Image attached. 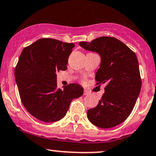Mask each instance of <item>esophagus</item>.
Returning <instances> with one entry per match:
<instances>
[{
	"label": "esophagus",
	"instance_id": "esophagus-1",
	"mask_svg": "<svg viewBox=\"0 0 156 156\" xmlns=\"http://www.w3.org/2000/svg\"><path fill=\"white\" fill-rule=\"evenodd\" d=\"M90 94V92L89 91H87V90H84V91H83V94L84 95H89Z\"/></svg>",
	"mask_w": 156,
	"mask_h": 156
}]
</instances>
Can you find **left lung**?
Here are the masks:
<instances>
[{
	"label": "left lung",
	"instance_id": "1",
	"mask_svg": "<svg viewBox=\"0 0 156 156\" xmlns=\"http://www.w3.org/2000/svg\"><path fill=\"white\" fill-rule=\"evenodd\" d=\"M79 44L100 55V67L95 77L96 85L107 83L97 106L87 111L88 119L102 129L121 124L132 112L141 90L136 54L113 37H99L91 42Z\"/></svg>",
	"mask_w": 156,
	"mask_h": 156
}]
</instances>
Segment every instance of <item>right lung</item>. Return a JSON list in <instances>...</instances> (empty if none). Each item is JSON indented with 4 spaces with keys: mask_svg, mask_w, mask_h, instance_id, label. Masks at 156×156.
Listing matches in <instances>:
<instances>
[{
    "mask_svg": "<svg viewBox=\"0 0 156 156\" xmlns=\"http://www.w3.org/2000/svg\"><path fill=\"white\" fill-rule=\"evenodd\" d=\"M75 44L41 38L22 50L14 76L22 103L41 121H59L66 115L71 101L83 94L80 85L70 83L58 89L57 73L67 70Z\"/></svg>",
    "mask_w": 156,
    "mask_h": 156,
    "instance_id": "add662e5",
    "label": "right lung"
}]
</instances>
